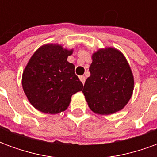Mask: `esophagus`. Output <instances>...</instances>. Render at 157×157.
<instances>
[{
	"label": "esophagus",
	"instance_id": "obj_1",
	"mask_svg": "<svg viewBox=\"0 0 157 157\" xmlns=\"http://www.w3.org/2000/svg\"><path fill=\"white\" fill-rule=\"evenodd\" d=\"M80 80H81V82H82V83L84 84V83H85V81H86L85 75H81V76H80Z\"/></svg>",
	"mask_w": 157,
	"mask_h": 157
}]
</instances>
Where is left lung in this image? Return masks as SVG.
Here are the masks:
<instances>
[{"label": "left lung", "mask_w": 157, "mask_h": 157, "mask_svg": "<svg viewBox=\"0 0 157 157\" xmlns=\"http://www.w3.org/2000/svg\"><path fill=\"white\" fill-rule=\"evenodd\" d=\"M82 92L92 111L111 114L121 110L130 99L134 78L124 56L113 48L99 49L92 63Z\"/></svg>", "instance_id": "obj_1"}]
</instances>
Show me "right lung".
Masks as SVG:
<instances>
[{"label": "right lung", "mask_w": 157, "mask_h": 157, "mask_svg": "<svg viewBox=\"0 0 157 157\" xmlns=\"http://www.w3.org/2000/svg\"><path fill=\"white\" fill-rule=\"evenodd\" d=\"M72 50L59 45L42 46L33 55L22 74V87L35 109L58 113L68 108L73 94L83 84L75 73V65L67 61Z\"/></svg>", "instance_id": "add662e5"}]
</instances>
